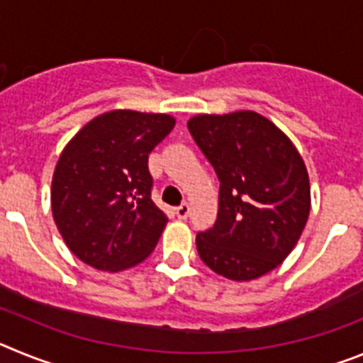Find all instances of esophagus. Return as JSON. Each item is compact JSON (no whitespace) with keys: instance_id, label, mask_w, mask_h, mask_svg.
Instances as JSON below:
<instances>
[{"instance_id":"esophagus-1","label":"esophagus","mask_w":363,"mask_h":363,"mask_svg":"<svg viewBox=\"0 0 363 363\" xmlns=\"http://www.w3.org/2000/svg\"><path fill=\"white\" fill-rule=\"evenodd\" d=\"M189 213H191V205L189 203H182L179 207H176V216H178L179 220H185V218L189 216Z\"/></svg>"}]
</instances>
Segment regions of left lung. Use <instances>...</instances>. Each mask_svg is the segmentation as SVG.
Here are the masks:
<instances>
[{
  "instance_id": "8db88e82",
  "label": "left lung",
  "mask_w": 363,
  "mask_h": 363,
  "mask_svg": "<svg viewBox=\"0 0 363 363\" xmlns=\"http://www.w3.org/2000/svg\"><path fill=\"white\" fill-rule=\"evenodd\" d=\"M187 127L220 179L216 223L198 233V255L229 280L264 277L289 256L309 218L306 163L258 112L198 114Z\"/></svg>"
}]
</instances>
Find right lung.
<instances>
[{
	"instance_id": "right-lung-1",
	"label": "right lung",
	"mask_w": 363,
	"mask_h": 363,
	"mask_svg": "<svg viewBox=\"0 0 363 363\" xmlns=\"http://www.w3.org/2000/svg\"><path fill=\"white\" fill-rule=\"evenodd\" d=\"M169 114L111 111L67 143L52 176V216L67 247L98 271L152 252L167 216L150 198L149 154L174 129Z\"/></svg>"
}]
</instances>
